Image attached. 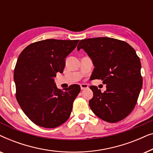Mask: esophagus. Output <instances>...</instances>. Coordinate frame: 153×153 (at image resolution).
<instances>
[{
    "label": "esophagus",
    "mask_w": 153,
    "mask_h": 153,
    "mask_svg": "<svg viewBox=\"0 0 153 153\" xmlns=\"http://www.w3.org/2000/svg\"><path fill=\"white\" fill-rule=\"evenodd\" d=\"M81 86V90H85V89H87L88 88V85L86 84V83H81L80 85Z\"/></svg>",
    "instance_id": "1"
}]
</instances>
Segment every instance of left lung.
I'll use <instances>...</instances> for the list:
<instances>
[{"label": "left lung", "instance_id": "left-lung-1", "mask_svg": "<svg viewBox=\"0 0 153 153\" xmlns=\"http://www.w3.org/2000/svg\"><path fill=\"white\" fill-rule=\"evenodd\" d=\"M81 49L93 60L92 79L106 84L104 93L95 85L90 87L91 110L106 122L122 120L133 111L143 85L139 57L128 43L110 37L81 39L77 50Z\"/></svg>", "mask_w": 153, "mask_h": 153}]
</instances>
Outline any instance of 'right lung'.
I'll use <instances>...</instances> for the list:
<instances>
[{"label":"right lung","instance_id":"add662e5","mask_svg":"<svg viewBox=\"0 0 153 153\" xmlns=\"http://www.w3.org/2000/svg\"><path fill=\"white\" fill-rule=\"evenodd\" d=\"M79 41H38L27 46L19 56L14 72L16 98L26 116L38 126L55 128L70 116L80 85H71L62 91L53 77L63 72L65 58Z\"/></svg>","mask_w":153,"mask_h":153}]
</instances>
